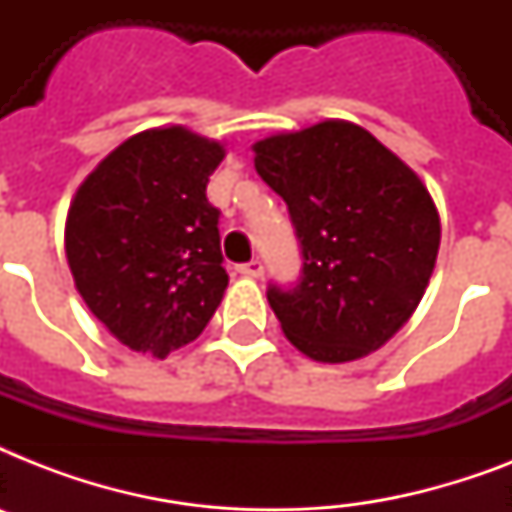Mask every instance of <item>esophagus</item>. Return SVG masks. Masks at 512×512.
<instances>
[{"label":"esophagus","instance_id":"34e87169","mask_svg":"<svg viewBox=\"0 0 512 512\" xmlns=\"http://www.w3.org/2000/svg\"><path fill=\"white\" fill-rule=\"evenodd\" d=\"M236 271H239L241 276H249V279H257V276L263 273V263H260V260H249V263L236 265Z\"/></svg>","mask_w":512,"mask_h":512}]
</instances>
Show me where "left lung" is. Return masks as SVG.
Instances as JSON below:
<instances>
[{"instance_id":"obj_1","label":"left lung","mask_w":512,"mask_h":512,"mask_svg":"<svg viewBox=\"0 0 512 512\" xmlns=\"http://www.w3.org/2000/svg\"><path fill=\"white\" fill-rule=\"evenodd\" d=\"M255 170L287 201L303 255L297 284H268L289 342L327 364L385 345L425 295L441 244L420 177L350 122L260 140Z\"/></svg>"}]
</instances>
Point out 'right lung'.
I'll list each match as a JSON object with an SVG mask.
<instances>
[{
  "instance_id": "obj_1",
  "label": "right lung",
  "mask_w": 512,
  "mask_h": 512,
  "mask_svg": "<svg viewBox=\"0 0 512 512\" xmlns=\"http://www.w3.org/2000/svg\"><path fill=\"white\" fill-rule=\"evenodd\" d=\"M223 146L183 127L124 140L79 185L66 220L76 289L127 348L164 358L223 300L220 209L207 199Z\"/></svg>"
}]
</instances>
